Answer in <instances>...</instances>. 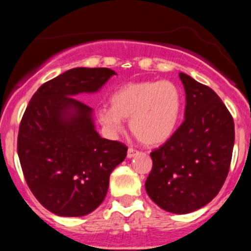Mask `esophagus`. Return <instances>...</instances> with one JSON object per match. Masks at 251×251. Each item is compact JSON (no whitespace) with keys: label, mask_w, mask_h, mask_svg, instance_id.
Masks as SVG:
<instances>
[{"label":"esophagus","mask_w":251,"mask_h":251,"mask_svg":"<svg viewBox=\"0 0 251 251\" xmlns=\"http://www.w3.org/2000/svg\"><path fill=\"white\" fill-rule=\"evenodd\" d=\"M138 153H140V151H136V149H133V148H128V151H127V158H128V159L133 158V156L138 155Z\"/></svg>","instance_id":"esophagus-1"}]
</instances>
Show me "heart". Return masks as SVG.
I'll return each mask as SVG.
<instances>
[{"mask_svg":"<svg viewBox=\"0 0 251 251\" xmlns=\"http://www.w3.org/2000/svg\"><path fill=\"white\" fill-rule=\"evenodd\" d=\"M111 105L98 109V120L111 133L130 130L142 143L161 146L174 136L182 114L183 96L171 81L146 80L120 86L110 97Z\"/></svg>","mask_w":251,"mask_h":251,"instance_id":"obj_1","label":"heart"}]
</instances>
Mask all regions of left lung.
<instances>
[{"mask_svg": "<svg viewBox=\"0 0 251 251\" xmlns=\"http://www.w3.org/2000/svg\"><path fill=\"white\" fill-rule=\"evenodd\" d=\"M184 121L151 153L149 198L165 211L189 214L209 204L224 186L234 146V123L221 98L184 73Z\"/></svg>", "mask_w": 251, "mask_h": 251, "instance_id": "1", "label": "left lung"}]
</instances>
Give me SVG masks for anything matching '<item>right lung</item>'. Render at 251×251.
<instances>
[{
  "label": "right lung",
  "instance_id": "right-lung-1",
  "mask_svg": "<svg viewBox=\"0 0 251 251\" xmlns=\"http://www.w3.org/2000/svg\"><path fill=\"white\" fill-rule=\"evenodd\" d=\"M116 75L108 68H74L45 82L26 107L18 135L25 181L58 216H85L107 196L111 171L127 147L102 138L93 109L76 100L96 93Z\"/></svg>",
  "mask_w": 251,
  "mask_h": 251
}]
</instances>
